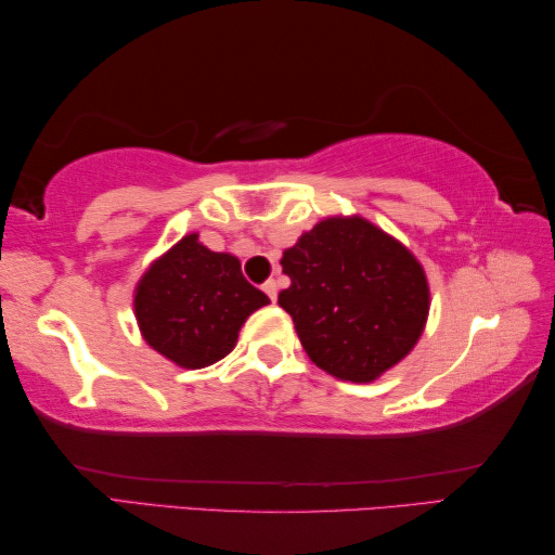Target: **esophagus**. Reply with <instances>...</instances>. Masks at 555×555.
I'll return each instance as SVG.
<instances>
[{
	"label": "esophagus",
	"instance_id": "1",
	"mask_svg": "<svg viewBox=\"0 0 555 555\" xmlns=\"http://www.w3.org/2000/svg\"><path fill=\"white\" fill-rule=\"evenodd\" d=\"M262 289H266L268 297L272 299V302H275V299H278V293H280V285H278V280H268V283L262 285Z\"/></svg>",
	"mask_w": 555,
	"mask_h": 555
}]
</instances>
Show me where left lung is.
<instances>
[{
    "label": "left lung",
    "instance_id": "1",
    "mask_svg": "<svg viewBox=\"0 0 555 555\" xmlns=\"http://www.w3.org/2000/svg\"><path fill=\"white\" fill-rule=\"evenodd\" d=\"M289 287L278 302L317 366L371 384L401 363L430 312L428 275L411 250L369 218L326 216L283 253Z\"/></svg>",
    "mask_w": 555,
    "mask_h": 555
}]
</instances>
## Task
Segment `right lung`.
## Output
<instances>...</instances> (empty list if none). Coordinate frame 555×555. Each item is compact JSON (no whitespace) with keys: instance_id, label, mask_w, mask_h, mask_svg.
Here are the masks:
<instances>
[{"instance_id":"1","label":"right lung","mask_w":555,"mask_h":555,"mask_svg":"<svg viewBox=\"0 0 555 555\" xmlns=\"http://www.w3.org/2000/svg\"><path fill=\"white\" fill-rule=\"evenodd\" d=\"M270 305L231 253H214L186 233L150 262L134 285L142 339L181 369H204L233 351L248 317Z\"/></svg>"}]
</instances>
